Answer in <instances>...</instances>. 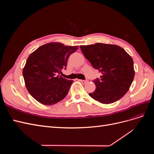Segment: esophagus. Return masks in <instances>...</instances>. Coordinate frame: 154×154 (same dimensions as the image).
Here are the masks:
<instances>
[{
	"label": "esophagus",
	"mask_w": 154,
	"mask_h": 154,
	"mask_svg": "<svg viewBox=\"0 0 154 154\" xmlns=\"http://www.w3.org/2000/svg\"><path fill=\"white\" fill-rule=\"evenodd\" d=\"M80 82H81L83 84H85V83H87V82H88V81L87 80H79Z\"/></svg>",
	"instance_id": "34e87169"
}]
</instances>
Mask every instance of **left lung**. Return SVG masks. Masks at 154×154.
I'll list each match as a JSON object with an SVG mask.
<instances>
[{
	"mask_svg": "<svg viewBox=\"0 0 154 154\" xmlns=\"http://www.w3.org/2000/svg\"><path fill=\"white\" fill-rule=\"evenodd\" d=\"M80 47L93 68L101 73L100 79L94 80L96 88L89 96L103 104L112 103L122 98L134 78L132 57L116 45L96 43Z\"/></svg>",
	"mask_w": 154,
	"mask_h": 154,
	"instance_id": "left-lung-1",
	"label": "left lung"
}]
</instances>
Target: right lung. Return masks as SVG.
<instances>
[{
    "instance_id": "1",
    "label": "right lung",
    "mask_w": 154,
    "mask_h": 154,
    "mask_svg": "<svg viewBox=\"0 0 154 154\" xmlns=\"http://www.w3.org/2000/svg\"><path fill=\"white\" fill-rule=\"evenodd\" d=\"M78 49V46L52 42L40 46L29 56L23 76L27 91L36 101L51 105L66 97L73 81L59 74L66 69L70 55Z\"/></svg>"
}]
</instances>
